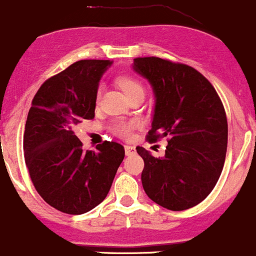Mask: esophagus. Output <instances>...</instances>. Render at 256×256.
<instances>
[{
    "mask_svg": "<svg viewBox=\"0 0 256 256\" xmlns=\"http://www.w3.org/2000/svg\"><path fill=\"white\" fill-rule=\"evenodd\" d=\"M124 150H126V156H130V154L134 153V150H136V149L130 146H126Z\"/></svg>",
    "mask_w": 256,
    "mask_h": 256,
    "instance_id": "34e87169",
    "label": "esophagus"
}]
</instances>
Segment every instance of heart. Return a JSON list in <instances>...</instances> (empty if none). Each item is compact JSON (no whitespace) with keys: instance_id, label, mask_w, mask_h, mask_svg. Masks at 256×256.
I'll use <instances>...</instances> for the list:
<instances>
[{"instance_id":"obj_1","label":"heart","mask_w":256,"mask_h":256,"mask_svg":"<svg viewBox=\"0 0 256 256\" xmlns=\"http://www.w3.org/2000/svg\"><path fill=\"white\" fill-rule=\"evenodd\" d=\"M118 86L120 87V90L124 92V94L127 96L128 98H130L132 96L138 94V93H143L144 94V87L142 84L140 80L136 77L130 74H124L120 76L118 78ZM100 96H102V90L98 88L97 93H96V102L100 103ZM139 127V123L136 120H129V122H117L110 127V130L114 136H120V138L123 139H129L132 136V133H133L134 129Z\"/></svg>"}]
</instances>
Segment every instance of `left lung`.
Here are the masks:
<instances>
[{"instance_id": "left-lung-1", "label": "left lung", "mask_w": 256, "mask_h": 256, "mask_svg": "<svg viewBox=\"0 0 256 256\" xmlns=\"http://www.w3.org/2000/svg\"><path fill=\"white\" fill-rule=\"evenodd\" d=\"M133 67L156 94L146 140L168 138L163 158L136 146L144 160V192L169 210L193 208L212 193L224 166L228 120L222 100L200 72L184 63L138 57Z\"/></svg>"}]
</instances>
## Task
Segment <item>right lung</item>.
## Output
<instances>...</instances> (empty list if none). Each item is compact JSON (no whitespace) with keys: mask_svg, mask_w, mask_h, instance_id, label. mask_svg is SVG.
Wrapping results in <instances>:
<instances>
[{"mask_svg":"<svg viewBox=\"0 0 256 256\" xmlns=\"http://www.w3.org/2000/svg\"><path fill=\"white\" fill-rule=\"evenodd\" d=\"M112 62L82 60L48 78L32 100L24 134L30 176L43 200L66 214L87 213L107 196L124 148L104 140L84 150L73 129L94 118L98 82Z\"/></svg>","mask_w":256,"mask_h":256,"instance_id":"add662e5","label":"right lung"}]
</instances>
